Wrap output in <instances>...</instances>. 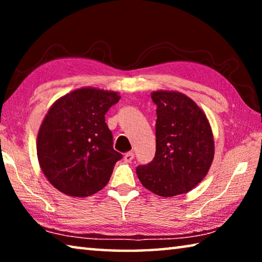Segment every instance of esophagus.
<instances>
[{"mask_svg":"<svg viewBox=\"0 0 262 262\" xmlns=\"http://www.w3.org/2000/svg\"><path fill=\"white\" fill-rule=\"evenodd\" d=\"M133 159H134V154L133 152H127L125 154V156H123V161L126 163H130Z\"/></svg>","mask_w":262,"mask_h":262,"instance_id":"esophagus-1","label":"esophagus"}]
</instances>
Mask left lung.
Masks as SVG:
<instances>
[{
  "instance_id": "1",
  "label": "left lung",
  "mask_w": 262,
  "mask_h": 262,
  "mask_svg": "<svg viewBox=\"0 0 262 262\" xmlns=\"http://www.w3.org/2000/svg\"><path fill=\"white\" fill-rule=\"evenodd\" d=\"M157 106L156 155L136 167L145 188L163 198L188 193L207 176L215 155L214 135L206 113L179 91L151 92Z\"/></svg>"
}]
</instances>
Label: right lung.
<instances>
[{
    "label": "right lung",
    "mask_w": 262,
    "mask_h": 262,
    "mask_svg": "<svg viewBox=\"0 0 262 262\" xmlns=\"http://www.w3.org/2000/svg\"><path fill=\"white\" fill-rule=\"evenodd\" d=\"M121 96L85 86L55 100L43 118L37 137L39 165L47 180L69 196L85 198L108 183L121 154L105 114Z\"/></svg>",
    "instance_id": "1"
}]
</instances>
